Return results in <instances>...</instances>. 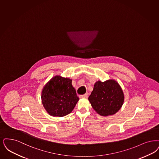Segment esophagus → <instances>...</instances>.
Returning <instances> with one entry per match:
<instances>
[{"label": "esophagus", "mask_w": 159, "mask_h": 159, "mask_svg": "<svg viewBox=\"0 0 159 159\" xmlns=\"http://www.w3.org/2000/svg\"><path fill=\"white\" fill-rule=\"evenodd\" d=\"M88 93H85V94H84V95H80V98H88Z\"/></svg>", "instance_id": "34e87169"}]
</instances>
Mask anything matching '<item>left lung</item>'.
I'll return each mask as SVG.
<instances>
[{"mask_svg": "<svg viewBox=\"0 0 159 159\" xmlns=\"http://www.w3.org/2000/svg\"><path fill=\"white\" fill-rule=\"evenodd\" d=\"M124 100L121 87L114 80L97 82L89 97L92 108L102 116L115 114L120 109Z\"/></svg>", "mask_w": 159, "mask_h": 159, "instance_id": "obj_1", "label": "left lung"}]
</instances>
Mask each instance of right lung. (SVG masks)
Wrapping results in <instances>:
<instances>
[{"label":"right lung","instance_id":"obj_1","mask_svg":"<svg viewBox=\"0 0 159 159\" xmlns=\"http://www.w3.org/2000/svg\"><path fill=\"white\" fill-rule=\"evenodd\" d=\"M41 99L45 109L53 116L70 114L79 99L71 80L58 76L52 78L45 86Z\"/></svg>","mask_w":159,"mask_h":159}]
</instances>
